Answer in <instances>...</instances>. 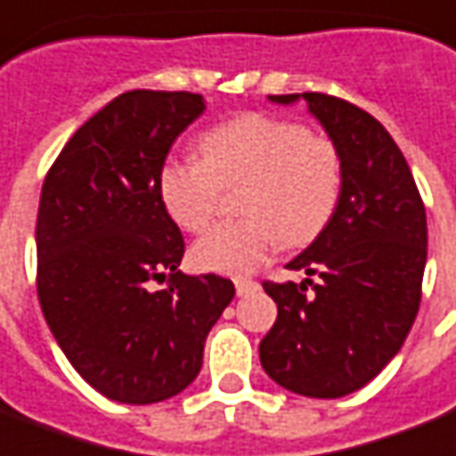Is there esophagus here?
<instances>
[{
	"mask_svg": "<svg viewBox=\"0 0 456 456\" xmlns=\"http://www.w3.org/2000/svg\"><path fill=\"white\" fill-rule=\"evenodd\" d=\"M257 289V284L252 281V279H238L235 281V291H238V297H248L250 291H255Z\"/></svg>",
	"mask_w": 456,
	"mask_h": 456,
	"instance_id": "obj_1",
	"label": "esophagus"
}]
</instances>
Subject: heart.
Here are the masks:
<instances>
[{
    "label": "heart",
    "mask_w": 456,
    "mask_h": 456,
    "mask_svg": "<svg viewBox=\"0 0 456 456\" xmlns=\"http://www.w3.org/2000/svg\"><path fill=\"white\" fill-rule=\"evenodd\" d=\"M199 152L201 159H167L158 187L175 224L201 232L214 221L224 189L242 184V218L214 225L191 250L204 272L248 277L279 240L289 248L315 240L340 201V151L304 123L242 114L206 131Z\"/></svg>",
    "instance_id": "1"
}]
</instances>
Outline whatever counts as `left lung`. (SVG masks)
<instances>
[{"label":"left lung","mask_w":456,"mask_h":456,"mask_svg":"<svg viewBox=\"0 0 456 456\" xmlns=\"http://www.w3.org/2000/svg\"><path fill=\"white\" fill-rule=\"evenodd\" d=\"M298 99L340 151L342 191L330 224L287 265L308 277L262 284L277 323L260 342V362L294 394L340 398L377 377L413 328L428 221L403 152L374 116L321 92L269 94L274 104Z\"/></svg>","instance_id":"8db88e82"}]
</instances>
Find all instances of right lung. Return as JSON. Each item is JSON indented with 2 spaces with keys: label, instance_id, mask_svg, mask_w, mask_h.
<instances>
[{
  "label": "right lung",
  "instance_id": "1",
  "mask_svg": "<svg viewBox=\"0 0 456 456\" xmlns=\"http://www.w3.org/2000/svg\"><path fill=\"white\" fill-rule=\"evenodd\" d=\"M204 109L191 92H126L77 128L43 182L36 284L45 323L79 377L118 403L184 391L235 297L231 279L179 272L184 238L158 187L172 142Z\"/></svg>",
  "mask_w": 456,
  "mask_h": 456
}]
</instances>
